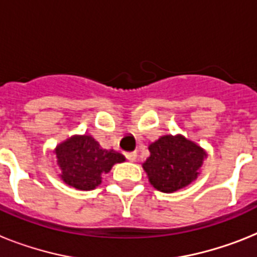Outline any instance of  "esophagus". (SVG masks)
Returning a JSON list of instances; mask_svg holds the SVG:
<instances>
[{
	"label": "esophagus",
	"instance_id": "1",
	"mask_svg": "<svg viewBox=\"0 0 257 257\" xmlns=\"http://www.w3.org/2000/svg\"><path fill=\"white\" fill-rule=\"evenodd\" d=\"M124 156H126V159L128 162H135V159H137V152H126Z\"/></svg>",
	"mask_w": 257,
	"mask_h": 257
}]
</instances>
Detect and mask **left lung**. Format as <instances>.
Here are the masks:
<instances>
[{"mask_svg":"<svg viewBox=\"0 0 257 257\" xmlns=\"http://www.w3.org/2000/svg\"><path fill=\"white\" fill-rule=\"evenodd\" d=\"M151 156L143 163L155 189L173 193L188 186L200 175L206 152L182 135H164L148 147Z\"/></svg>","mask_w":257,"mask_h":257,"instance_id":"8db88e82","label":"left lung"}]
</instances>
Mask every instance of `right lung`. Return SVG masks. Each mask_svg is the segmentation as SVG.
<instances>
[{
	"mask_svg": "<svg viewBox=\"0 0 257 257\" xmlns=\"http://www.w3.org/2000/svg\"><path fill=\"white\" fill-rule=\"evenodd\" d=\"M61 180L80 190H92L101 184V175L124 158L118 152L107 151L89 135L73 137L55 150Z\"/></svg>",
	"mask_w": 257,
	"mask_h": 257,
	"instance_id": "add662e5",
	"label": "right lung"
}]
</instances>
